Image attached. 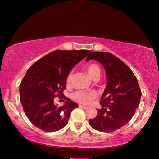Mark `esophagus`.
Returning <instances> with one entry per match:
<instances>
[{"instance_id":"esophagus-1","label":"esophagus","mask_w":159,"mask_h":159,"mask_svg":"<svg viewBox=\"0 0 159 159\" xmlns=\"http://www.w3.org/2000/svg\"><path fill=\"white\" fill-rule=\"evenodd\" d=\"M79 107H81V108L84 109V110H86V109H87V107H85V106H83V105H79Z\"/></svg>"}]
</instances>
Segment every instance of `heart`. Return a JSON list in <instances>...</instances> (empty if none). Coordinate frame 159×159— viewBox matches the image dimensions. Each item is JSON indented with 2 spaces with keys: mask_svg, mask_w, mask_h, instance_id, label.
I'll return each instance as SVG.
<instances>
[{
  "mask_svg": "<svg viewBox=\"0 0 159 159\" xmlns=\"http://www.w3.org/2000/svg\"><path fill=\"white\" fill-rule=\"evenodd\" d=\"M86 71L87 72L88 75L92 79L94 78H99L100 75V70L99 67L94 63H90L87 64L84 67ZM72 78H73V74L70 73L67 76L66 84L67 85H70L71 84ZM97 97V93L94 91H85V90H78L73 92L72 94V97L75 101L82 104H87L91 100L94 99Z\"/></svg>",
  "mask_w": 159,
  "mask_h": 159,
  "instance_id": "1",
  "label": "heart"
}]
</instances>
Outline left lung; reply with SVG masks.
Listing matches in <instances>:
<instances>
[{
    "label": "left lung",
    "instance_id": "left-lung-1",
    "mask_svg": "<svg viewBox=\"0 0 159 159\" xmlns=\"http://www.w3.org/2000/svg\"><path fill=\"white\" fill-rule=\"evenodd\" d=\"M90 60L104 67L107 84L101 97L102 108L89 122L99 132H115L132 119L139 106L142 93L138 81L132 70L111 53L94 52L86 60Z\"/></svg>",
    "mask_w": 159,
    "mask_h": 159
}]
</instances>
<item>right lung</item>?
<instances>
[{
    "label": "right lung",
    "instance_id": "add662e5",
    "mask_svg": "<svg viewBox=\"0 0 159 159\" xmlns=\"http://www.w3.org/2000/svg\"><path fill=\"white\" fill-rule=\"evenodd\" d=\"M91 53L89 50H56L27 70L20 86L21 104L30 121L40 129L53 132L67 125L78 105L66 97L63 106L54 104L55 96H63L70 71Z\"/></svg>",
    "mask_w": 159,
    "mask_h": 159
}]
</instances>
